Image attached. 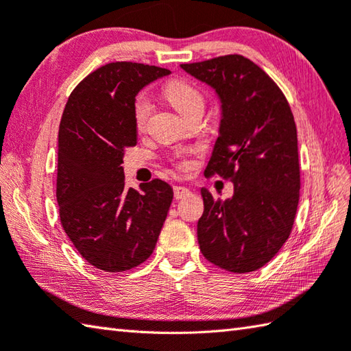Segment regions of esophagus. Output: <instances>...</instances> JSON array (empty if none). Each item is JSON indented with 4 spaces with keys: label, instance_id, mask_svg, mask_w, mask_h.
Listing matches in <instances>:
<instances>
[{
    "label": "esophagus",
    "instance_id": "obj_1",
    "mask_svg": "<svg viewBox=\"0 0 351 351\" xmlns=\"http://www.w3.org/2000/svg\"><path fill=\"white\" fill-rule=\"evenodd\" d=\"M173 191H175V199H178V201H180V199L187 197L190 195V190L185 187H175Z\"/></svg>",
    "mask_w": 351,
    "mask_h": 351
}]
</instances>
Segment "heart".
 I'll return each mask as SVG.
<instances>
[{
  "instance_id": "obj_1",
  "label": "heart",
  "mask_w": 351,
  "mask_h": 351,
  "mask_svg": "<svg viewBox=\"0 0 351 351\" xmlns=\"http://www.w3.org/2000/svg\"><path fill=\"white\" fill-rule=\"evenodd\" d=\"M164 97L173 106L182 117H187L190 112L204 109V95L191 82L184 79H173L167 82L162 88ZM150 101L144 95H138L134 105V119L136 128L146 125L150 114ZM181 169H187V162H181Z\"/></svg>"
}]
</instances>
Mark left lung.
Wrapping results in <instances>:
<instances>
[{"label":"left lung","mask_w":351,"mask_h":351,"mask_svg":"<svg viewBox=\"0 0 351 351\" xmlns=\"http://www.w3.org/2000/svg\"><path fill=\"white\" fill-rule=\"evenodd\" d=\"M181 68L215 89L221 101L219 136L205 175L234 184V195L225 201L201 190L199 248L225 271H257L289 239L298 208V140L291 106L276 82L240 54Z\"/></svg>","instance_id":"8db88e82"}]
</instances>
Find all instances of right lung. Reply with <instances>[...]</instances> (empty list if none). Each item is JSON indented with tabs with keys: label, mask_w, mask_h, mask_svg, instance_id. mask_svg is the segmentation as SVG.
Segmentation results:
<instances>
[{
	"label": "right lung",
	"mask_w": 351,
	"mask_h": 351,
	"mask_svg": "<svg viewBox=\"0 0 351 351\" xmlns=\"http://www.w3.org/2000/svg\"><path fill=\"white\" fill-rule=\"evenodd\" d=\"M166 68L112 62L74 88L58 141L60 223L88 263L106 272L141 265L154 252L173 190L154 180L125 187L123 156L136 144L135 95Z\"/></svg>",
	"instance_id": "1"
}]
</instances>
